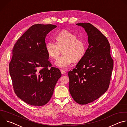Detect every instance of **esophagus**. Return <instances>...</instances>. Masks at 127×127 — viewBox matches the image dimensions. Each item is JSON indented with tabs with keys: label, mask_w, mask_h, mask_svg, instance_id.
Listing matches in <instances>:
<instances>
[{
	"label": "esophagus",
	"mask_w": 127,
	"mask_h": 127,
	"mask_svg": "<svg viewBox=\"0 0 127 127\" xmlns=\"http://www.w3.org/2000/svg\"><path fill=\"white\" fill-rule=\"evenodd\" d=\"M61 72L62 74H65V73H66V72H65L64 70H62V69L61 70Z\"/></svg>",
	"instance_id": "obj_1"
}]
</instances>
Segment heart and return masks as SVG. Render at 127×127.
Here are the masks:
<instances>
[{
  "label": "heart",
  "mask_w": 127,
  "mask_h": 127,
  "mask_svg": "<svg viewBox=\"0 0 127 127\" xmlns=\"http://www.w3.org/2000/svg\"><path fill=\"white\" fill-rule=\"evenodd\" d=\"M56 43L49 41L46 45L48 55L53 59L58 56L62 49L63 53L55 62V65L60 68H66L73 61H79L84 56L86 47L84 41L77 38V35L72 32L64 30L56 37Z\"/></svg>",
  "instance_id": "b5f03b06"
}]
</instances>
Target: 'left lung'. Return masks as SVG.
Instances as JSON below:
<instances>
[{
	"instance_id": "1",
	"label": "left lung",
	"mask_w": 127,
	"mask_h": 127,
	"mask_svg": "<svg viewBox=\"0 0 127 127\" xmlns=\"http://www.w3.org/2000/svg\"><path fill=\"white\" fill-rule=\"evenodd\" d=\"M88 35V47L75 68L69 71V92L80 104L92 102L106 92L113 69L111 47L105 36L90 23H79Z\"/></svg>"
}]
</instances>
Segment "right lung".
Returning <instances> with one entry per match:
<instances>
[{
    "label": "right lung",
    "instance_id": "add662e5",
    "mask_svg": "<svg viewBox=\"0 0 127 127\" xmlns=\"http://www.w3.org/2000/svg\"><path fill=\"white\" fill-rule=\"evenodd\" d=\"M56 27L53 25H34L13 48L9 68L13 89L16 95L28 104H46L61 76L58 68L51 67L46 49V35Z\"/></svg>",
    "mask_w": 127,
    "mask_h": 127
}]
</instances>
